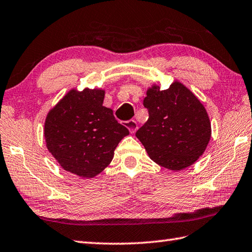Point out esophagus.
<instances>
[{
	"instance_id": "obj_1",
	"label": "esophagus",
	"mask_w": 252,
	"mask_h": 252,
	"mask_svg": "<svg viewBox=\"0 0 252 252\" xmlns=\"http://www.w3.org/2000/svg\"><path fill=\"white\" fill-rule=\"evenodd\" d=\"M126 126L129 129V131L131 133H134L136 130H137V123L135 120H129V121H126L125 122Z\"/></svg>"
}]
</instances>
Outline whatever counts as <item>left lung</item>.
I'll use <instances>...</instances> for the list:
<instances>
[{
  "label": "left lung",
  "instance_id": "8db88e82",
  "mask_svg": "<svg viewBox=\"0 0 252 252\" xmlns=\"http://www.w3.org/2000/svg\"><path fill=\"white\" fill-rule=\"evenodd\" d=\"M143 105L149 120L135 135L156 164L170 170L193 165L211 139V122L204 106L180 82L168 90H147Z\"/></svg>",
  "mask_w": 252,
  "mask_h": 252
}]
</instances>
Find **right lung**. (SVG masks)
Segmentation results:
<instances>
[{
  "instance_id": "obj_1",
  "label": "right lung",
  "mask_w": 252,
  "mask_h": 252,
  "mask_svg": "<svg viewBox=\"0 0 252 252\" xmlns=\"http://www.w3.org/2000/svg\"><path fill=\"white\" fill-rule=\"evenodd\" d=\"M105 91L68 92L49 111L44 122L47 149L64 170L93 178L113 158L129 130L102 106Z\"/></svg>"
}]
</instances>
